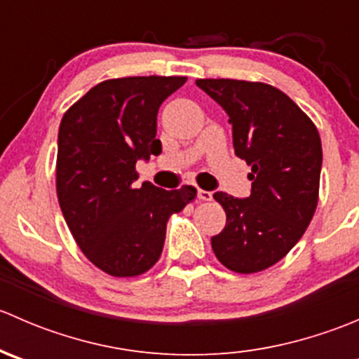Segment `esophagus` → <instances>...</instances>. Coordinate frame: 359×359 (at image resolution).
<instances>
[{
	"mask_svg": "<svg viewBox=\"0 0 359 359\" xmlns=\"http://www.w3.org/2000/svg\"><path fill=\"white\" fill-rule=\"evenodd\" d=\"M198 200H201V201H210V200H212V193H210V191L198 189Z\"/></svg>",
	"mask_w": 359,
	"mask_h": 359,
	"instance_id": "1",
	"label": "esophagus"
}]
</instances>
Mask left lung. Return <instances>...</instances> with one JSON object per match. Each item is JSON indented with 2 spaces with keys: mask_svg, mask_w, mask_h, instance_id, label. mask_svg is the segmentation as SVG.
Listing matches in <instances>:
<instances>
[{
  "mask_svg": "<svg viewBox=\"0 0 359 359\" xmlns=\"http://www.w3.org/2000/svg\"><path fill=\"white\" fill-rule=\"evenodd\" d=\"M229 116L238 158L252 166L248 198L217 191L226 227L212 238L217 259L234 273H259L283 259L314 215L323 151L314 123L266 83L198 79Z\"/></svg>",
  "mask_w": 359,
  "mask_h": 359,
  "instance_id": "obj_1",
  "label": "left lung"
}]
</instances>
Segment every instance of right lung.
I'll use <instances>...</instances> for the list:
<instances>
[{"instance_id": "right-lung-1", "label": "right lung", "mask_w": 359, "mask_h": 359, "mask_svg": "<svg viewBox=\"0 0 359 359\" xmlns=\"http://www.w3.org/2000/svg\"><path fill=\"white\" fill-rule=\"evenodd\" d=\"M184 76L107 79L64 114L57 151V196L86 259L111 276L149 271L165 243L166 222L196 196L193 186L159 189L139 179V159L158 156L159 106Z\"/></svg>"}]
</instances>
